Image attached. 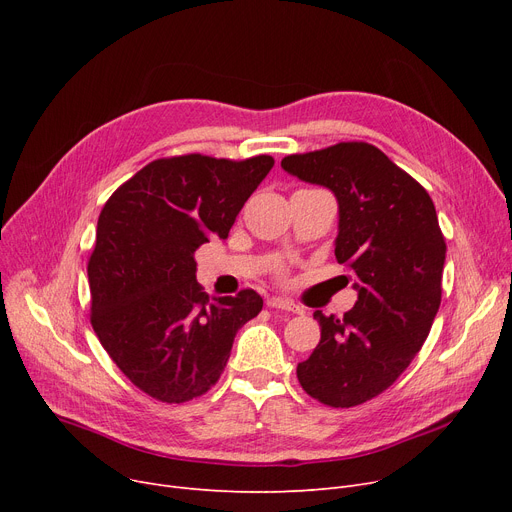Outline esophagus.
<instances>
[{
	"mask_svg": "<svg viewBox=\"0 0 512 512\" xmlns=\"http://www.w3.org/2000/svg\"><path fill=\"white\" fill-rule=\"evenodd\" d=\"M267 307H272V309H282V311H290V313H303V307H299V305H294L292 301H288V299H270L267 301Z\"/></svg>",
	"mask_w": 512,
	"mask_h": 512,
	"instance_id": "esophagus-1",
	"label": "esophagus"
}]
</instances>
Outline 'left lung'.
Masks as SVG:
<instances>
[{
    "label": "left lung",
    "mask_w": 512,
    "mask_h": 512,
    "mask_svg": "<svg viewBox=\"0 0 512 512\" xmlns=\"http://www.w3.org/2000/svg\"><path fill=\"white\" fill-rule=\"evenodd\" d=\"M282 168L336 195L334 255L359 292L340 319L313 313L321 340L297 378L328 407H357L398 380L432 330L446 259L436 207L413 176L369 143L286 155Z\"/></svg>",
    "instance_id": "obj_1"
}]
</instances>
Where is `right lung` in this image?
<instances>
[{
	"label": "right lung",
	"mask_w": 512,
	"mask_h": 512,
	"mask_svg": "<svg viewBox=\"0 0 512 512\" xmlns=\"http://www.w3.org/2000/svg\"><path fill=\"white\" fill-rule=\"evenodd\" d=\"M272 166L270 155L155 159L103 205L87 265L91 324L118 369L151 398L180 405L205 394L236 332L261 311L251 288L211 301L195 278V251L211 234L228 238Z\"/></svg>",
	"instance_id": "obj_1"
}]
</instances>
